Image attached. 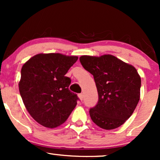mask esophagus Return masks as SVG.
<instances>
[{
	"label": "esophagus",
	"mask_w": 160,
	"mask_h": 160,
	"mask_svg": "<svg viewBox=\"0 0 160 160\" xmlns=\"http://www.w3.org/2000/svg\"><path fill=\"white\" fill-rule=\"evenodd\" d=\"M78 97L79 98H80V100L82 101V99H83V95H82V93H80V94H78Z\"/></svg>",
	"instance_id": "1"
}]
</instances>
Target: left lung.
<instances>
[{"mask_svg":"<svg viewBox=\"0 0 160 160\" xmlns=\"http://www.w3.org/2000/svg\"><path fill=\"white\" fill-rule=\"evenodd\" d=\"M82 67L94 77L98 102L89 110L100 128L113 129L131 117L140 99L141 80L134 66L112 55L82 56Z\"/></svg>","mask_w":160,"mask_h":160,"instance_id":"left-lung-1","label":"left lung"}]
</instances>
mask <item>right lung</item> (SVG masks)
Listing matches in <instances>:
<instances>
[{
	"label": "right lung",
	"instance_id": "obj_1",
	"mask_svg": "<svg viewBox=\"0 0 160 160\" xmlns=\"http://www.w3.org/2000/svg\"><path fill=\"white\" fill-rule=\"evenodd\" d=\"M78 59L61 53H40L22 68L20 95L29 114L43 126L58 127L76 107L79 98L69 90L71 80L65 74Z\"/></svg>",
	"mask_w": 160,
	"mask_h": 160
}]
</instances>
